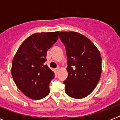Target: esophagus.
<instances>
[{"label": "esophagus", "mask_w": 120, "mask_h": 120, "mask_svg": "<svg viewBox=\"0 0 120 120\" xmlns=\"http://www.w3.org/2000/svg\"><path fill=\"white\" fill-rule=\"evenodd\" d=\"M59 67L56 68L55 69V71H56V72H58V71H59Z\"/></svg>", "instance_id": "34e87169"}]
</instances>
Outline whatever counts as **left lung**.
Here are the masks:
<instances>
[{"label": "left lung", "instance_id": "8db88e82", "mask_svg": "<svg viewBox=\"0 0 120 120\" xmlns=\"http://www.w3.org/2000/svg\"><path fill=\"white\" fill-rule=\"evenodd\" d=\"M67 57L68 77L63 83L70 97L82 98L90 94L98 83L101 73L99 51L88 38L75 32H60Z\"/></svg>", "mask_w": 120, "mask_h": 120}]
</instances>
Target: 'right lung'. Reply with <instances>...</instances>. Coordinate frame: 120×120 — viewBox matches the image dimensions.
<instances>
[{"label": "right lung", "instance_id": "add662e5", "mask_svg": "<svg viewBox=\"0 0 120 120\" xmlns=\"http://www.w3.org/2000/svg\"><path fill=\"white\" fill-rule=\"evenodd\" d=\"M59 32L34 34L23 41L12 60L11 74L15 83L27 97L40 100L50 92L54 73L44 65L47 52L58 39Z\"/></svg>", "mask_w": 120, "mask_h": 120}]
</instances>
